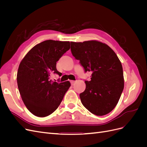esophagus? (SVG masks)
<instances>
[{
    "label": "esophagus",
    "mask_w": 147,
    "mask_h": 147,
    "mask_svg": "<svg viewBox=\"0 0 147 147\" xmlns=\"http://www.w3.org/2000/svg\"><path fill=\"white\" fill-rule=\"evenodd\" d=\"M75 83V81H74V80H71L70 81V83H71V84H72V85H74Z\"/></svg>",
    "instance_id": "esophagus-1"
}]
</instances>
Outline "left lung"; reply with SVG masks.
Masks as SVG:
<instances>
[{
    "label": "left lung",
    "instance_id": "1",
    "mask_svg": "<svg viewBox=\"0 0 147 147\" xmlns=\"http://www.w3.org/2000/svg\"><path fill=\"white\" fill-rule=\"evenodd\" d=\"M71 51L85 72L91 73L86 89L80 94L84 107L97 116L108 114L116 107L124 89L123 67L116 53L97 40L71 42Z\"/></svg>",
    "mask_w": 147,
    "mask_h": 147
}]
</instances>
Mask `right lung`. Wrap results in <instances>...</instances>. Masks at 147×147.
Listing matches in <instances>:
<instances>
[{"mask_svg":"<svg viewBox=\"0 0 147 147\" xmlns=\"http://www.w3.org/2000/svg\"><path fill=\"white\" fill-rule=\"evenodd\" d=\"M70 49V42L48 40L34 46L21 60L17 73L18 87L30 113L45 117L57 109L70 83L52 82V74L60 72L56 62Z\"/></svg>","mask_w":147,"mask_h":147,"instance_id":"1","label":"right lung"}]
</instances>
